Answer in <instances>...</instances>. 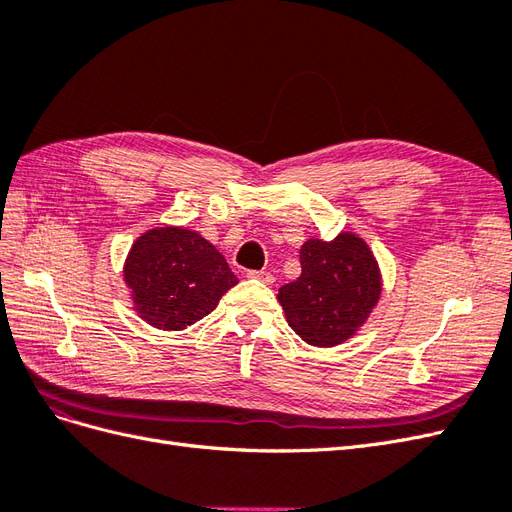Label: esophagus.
<instances>
[{
  "label": "esophagus",
  "instance_id": "obj_1",
  "mask_svg": "<svg viewBox=\"0 0 512 512\" xmlns=\"http://www.w3.org/2000/svg\"><path fill=\"white\" fill-rule=\"evenodd\" d=\"M247 277H252V280H258L262 284H273V275L267 271H247Z\"/></svg>",
  "mask_w": 512,
  "mask_h": 512
}]
</instances>
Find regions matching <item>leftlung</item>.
Listing matches in <instances>:
<instances>
[{
	"mask_svg": "<svg viewBox=\"0 0 512 512\" xmlns=\"http://www.w3.org/2000/svg\"><path fill=\"white\" fill-rule=\"evenodd\" d=\"M301 277L280 288L286 320L312 346H337L361 327L380 297V273L369 247L342 232L301 247Z\"/></svg>",
	"mask_w": 512,
	"mask_h": 512,
	"instance_id": "obj_1",
	"label": "left lung"
}]
</instances>
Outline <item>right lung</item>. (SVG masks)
<instances>
[{
  "instance_id": "right-lung-1",
  "label": "right lung",
  "mask_w": 512,
  "mask_h": 512,
  "mask_svg": "<svg viewBox=\"0 0 512 512\" xmlns=\"http://www.w3.org/2000/svg\"><path fill=\"white\" fill-rule=\"evenodd\" d=\"M123 273L136 312L164 331H181L211 314L237 284L226 258L185 228L145 232L132 245Z\"/></svg>"
}]
</instances>
